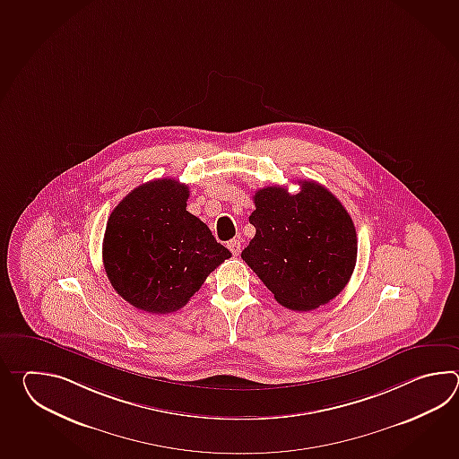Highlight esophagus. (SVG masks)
<instances>
[{
  "instance_id": "34e87169",
  "label": "esophagus",
  "mask_w": 459,
  "mask_h": 459,
  "mask_svg": "<svg viewBox=\"0 0 459 459\" xmlns=\"http://www.w3.org/2000/svg\"><path fill=\"white\" fill-rule=\"evenodd\" d=\"M241 244H243L241 239H233V241L228 243V249L233 253V255H238V254L241 253Z\"/></svg>"
}]
</instances>
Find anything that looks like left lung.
<instances>
[{
    "label": "left lung",
    "mask_w": 459,
    "mask_h": 459,
    "mask_svg": "<svg viewBox=\"0 0 459 459\" xmlns=\"http://www.w3.org/2000/svg\"><path fill=\"white\" fill-rule=\"evenodd\" d=\"M255 192V228L241 257L285 308L307 312L333 300L351 279L358 239L351 216L328 188L300 180Z\"/></svg>",
    "instance_id": "1"
}]
</instances>
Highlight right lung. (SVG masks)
I'll use <instances>...</instances> for the list:
<instances>
[{
  "mask_svg": "<svg viewBox=\"0 0 459 459\" xmlns=\"http://www.w3.org/2000/svg\"><path fill=\"white\" fill-rule=\"evenodd\" d=\"M188 186L157 178L129 192L108 218L103 264L126 302L147 313L180 310L231 253L186 212Z\"/></svg>",
  "mask_w": 459,
  "mask_h": 459,
  "instance_id": "right-lung-1",
  "label": "right lung"
}]
</instances>
